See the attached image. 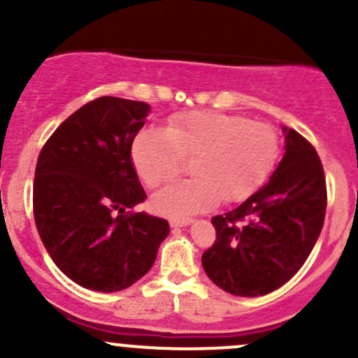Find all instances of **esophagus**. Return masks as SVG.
I'll return each mask as SVG.
<instances>
[{"label": "esophagus", "mask_w": 358, "mask_h": 358, "mask_svg": "<svg viewBox=\"0 0 358 358\" xmlns=\"http://www.w3.org/2000/svg\"><path fill=\"white\" fill-rule=\"evenodd\" d=\"M192 222V218H171L169 220V225L176 229V227H189Z\"/></svg>", "instance_id": "34e87169"}]
</instances>
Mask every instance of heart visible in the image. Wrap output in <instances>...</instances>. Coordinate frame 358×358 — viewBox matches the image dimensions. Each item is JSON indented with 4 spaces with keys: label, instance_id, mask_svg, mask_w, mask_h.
Masks as SVG:
<instances>
[{
    "label": "heart",
    "instance_id": "obj_1",
    "mask_svg": "<svg viewBox=\"0 0 358 358\" xmlns=\"http://www.w3.org/2000/svg\"><path fill=\"white\" fill-rule=\"evenodd\" d=\"M133 162L149 187L178 176L183 159L192 157L194 178L164 187L152 197L154 209L189 216L220 199L251 196L275 166L279 136L270 126L222 112H190L169 119L166 129L149 128L133 142Z\"/></svg>",
    "mask_w": 358,
    "mask_h": 358
}]
</instances>
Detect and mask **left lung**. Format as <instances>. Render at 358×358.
Segmentation results:
<instances>
[{"label": "left lung", "mask_w": 358, "mask_h": 358, "mask_svg": "<svg viewBox=\"0 0 358 358\" xmlns=\"http://www.w3.org/2000/svg\"><path fill=\"white\" fill-rule=\"evenodd\" d=\"M284 156L241 206L211 218L216 241L202 255L206 275L234 296L268 294L292 279L320 236L326 178L315 149L282 126Z\"/></svg>", "instance_id": "8db88e82"}]
</instances>
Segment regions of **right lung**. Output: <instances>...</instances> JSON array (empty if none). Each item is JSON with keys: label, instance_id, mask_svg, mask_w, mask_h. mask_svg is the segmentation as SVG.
Returning a JSON list of instances; mask_svg holds the SVG:
<instances>
[{"label": "right lung", "instance_id": "1", "mask_svg": "<svg viewBox=\"0 0 358 358\" xmlns=\"http://www.w3.org/2000/svg\"><path fill=\"white\" fill-rule=\"evenodd\" d=\"M145 102L100 96L55 129L36 164L34 220L53 263L81 287L115 292L156 262L169 223L124 215L147 199L131 157Z\"/></svg>", "mask_w": 358, "mask_h": 358}]
</instances>
